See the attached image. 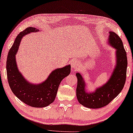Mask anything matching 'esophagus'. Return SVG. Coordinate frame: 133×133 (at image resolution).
I'll return each mask as SVG.
<instances>
[{
    "label": "esophagus",
    "mask_w": 133,
    "mask_h": 133,
    "mask_svg": "<svg viewBox=\"0 0 133 133\" xmlns=\"http://www.w3.org/2000/svg\"><path fill=\"white\" fill-rule=\"evenodd\" d=\"M71 67L72 69L76 70L78 68V62L76 60H74L71 62Z\"/></svg>",
    "instance_id": "1"
}]
</instances>
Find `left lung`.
Listing matches in <instances>:
<instances>
[{"label":"left lung","mask_w":133,"mask_h":133,"mask_svg":"<svg viewBox=\"0 0 133 133\" xmlns=\"http://www.w3.org/2000/svg\"><path fill=\"white\" fill-rule=\"evenodd\" d=\"M108 44L116 49V65L107 82L94 91H87V85L82 75L76 73L78 82L77 98L79 103L89 108H99L106 106L123 90L126 79L127 54L120 38L114 32H109Z\"/></svg>","instance_id":"8db88e82"}]
</instances>
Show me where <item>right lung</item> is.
Returning a JSON list of instances; mask_svg holds the SVG:
<instances>
[{"mask_svg":"<svg viewBox=\"0 0 133 133\" xmlns=\"http://www.w3.org/2000/svg\"><path fill=\"white\" fill-rule=\"evenodd\" d=\"M38 31L35 28L29 27L17 36L8 53L6 71L10 88L17 98L30 107L42 108L48 106L55 100L61 82L71 72V65L55 69L41 83L32 84L25 79L19 71L16 55L23 37Z\"/></svg>","mask_w":133,"mask_h":133,"instance_id":"obj_1","label":"right lung"}]
</instances>
